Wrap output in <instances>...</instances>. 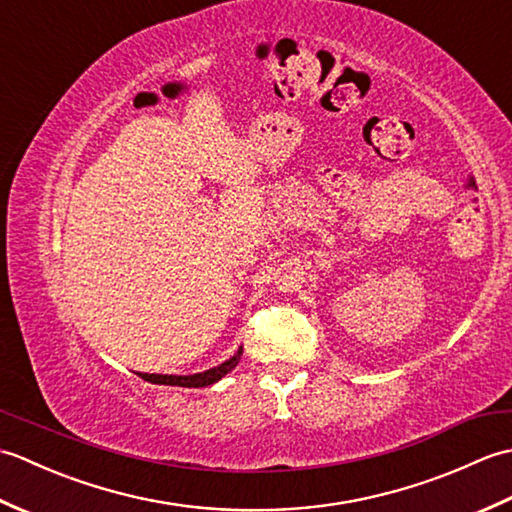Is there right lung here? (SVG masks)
<instances>
[{"label": "right lung", "mask_w": 512, "mask_h": 512, "mask_svg": "<svg viewBox=\"0 0 512 512\" xmlns=\"http://www.w3.org/2000/svg\"><path fill=\"white\" fill-rule=\"evenodd\" d=\"M239 358H242V347L224 361L222 365L206 369V372L200 374H191V376H176V374H140L138 376L147 380V383H154V385H173V387H206V385H213L217 380L224 378L231 369H235V365L239 363Z\"/></svg>", "instance_id": "right-lung-1"}]
</instances>
